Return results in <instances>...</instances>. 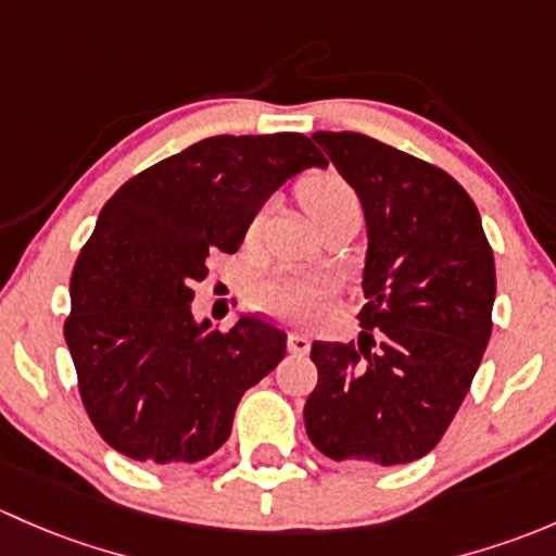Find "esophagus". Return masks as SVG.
<instances>
[{"label":"esophagus","mask_w":556,"mask_h":556,"mask_svg":"<svg viewBox=\"0 0 556 556\" xmlns=\"http://www.w3.org/2000/svg\"><path fill=\"white\" fill-rule=\"evenodd\" d=\"M289 351L296 353V356H305L311 351V337L305 331H291L289 334Z\"/></svg>","instance_id":"34e87169"}]
</instances>
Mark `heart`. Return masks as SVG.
Returning a JSON list of instances; mask_svg holds the SVG:
<instances>
[{"mask_svg": "<svg viewBox=\"0 0 556 556\" xmlns=\"http://www.w3.org/2000/svg\"><path fill=\"white\" fill-rule=\"evenodd\" d=\"M300 200L311 219H316L318 214L334 208V205L353 203L356 194L345 179L324 170V174H313L302 181ZM326 291H329L326 278L296 270H276L254 286V305L280 318H307L311 313H316Z\"/></svg>", "mask_w": 556, "mask_h": 556, "instance_id": "b5f03b06", "label": "heart"}]
</instances>
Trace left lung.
<instances>
[{"label": "left lung", "instance_id": "left-lung-1", "mask_svg": "<svg viewBox=\"0 0 556 556\" xmlns=\"http://www.w3.org/2000/svg\"><path fill=\"white\" fill-rule=\"evenodd\" d=\"M362 200L358 342H313L305 428L331 460L428 455L466 399L492 331L495 260L468 192L437 165L364 134H313Z\"/></svg>", "mask_w": 556, "mask_h": 556}]
</instances>
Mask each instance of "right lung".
I'll list each match as a JSON object with an SVG mask.
<instances>
[{"instance_id":"obj_1","label":"right lung","mask_w":556,"mask_h":556,"mask_svg":"<svg viewBox=\"0 0 556 556\" xmlns=\"http://www.w3.org/2000/svg\"><path fill=\"white\" fill-rule=\"evenodd\" d=\"M326 160L302 134L211 136L125 181L72 273L64 337L88 417L141 463H198L227 442L238 402L286 356V331L192 316L214 251L236 254L265 200Z\"/></svg>"}]
</instances>
